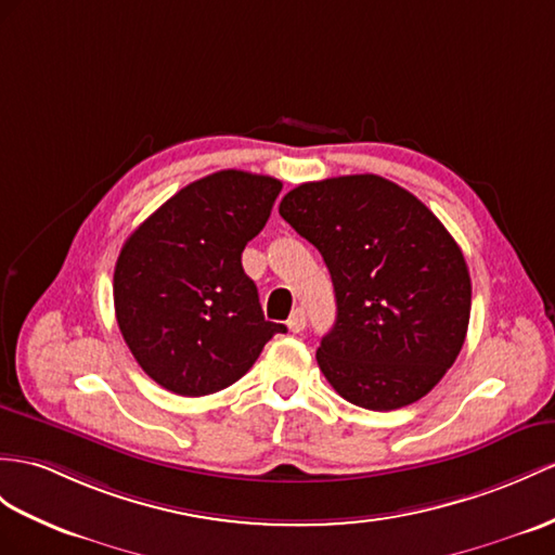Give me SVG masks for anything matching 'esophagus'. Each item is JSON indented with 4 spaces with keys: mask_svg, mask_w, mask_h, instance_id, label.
Instances as JSON below:
<instances>
[{
    "mask_svg": "<svg viewBox=\"0 0 555 555\" xmlns=\"http://www.w3.org/2000/svg\"><path fill=\"white\" fill-rule=\"evenodd\" d=\"M287 327H289V332H294V334L304 332V327H306V310H304V308H294V310H292V315H289V320H287Z\"/></svg>",
    "mask_w": 555,
    "mask_h": 555,
    "instance_id": "1",
    "label": "esophagus"
}]
</instances>
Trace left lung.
Here are the masks:
<instances>
[{"label":"left lung","instance_id":"1","mask_svg":"<svg viewBox=\"0 0 555 555\" xmlns=\"http://www.w3.org/2000/svg\"><path fill=\"white\" fill-rule=\"evenodd\" d=\"M280 216L330 268L336 322L318 364L344 400L400 410L424 398L464 346L470 275L422 199L376 173L301 183Z\"/></svg>","mask_w":555,"mask_h":555}]
</instances>
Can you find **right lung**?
<instances>
[{
	"mask_svg": "<svg viewBox=\"0 0 555 555\" xmlns=\"http://www.w3.org/2000/svg\"><path fill=\"white\" fill-rule=\"evenodd\" d=\"M282 183L223 169L181 188L129 235L115 266V315L141 370L176 396L223 390L273 334L242 268Z\"/></svg>",
	"mask_w": 555,
	"mask_h": 555,
	"instance_id": "1",
	"label": "right lung"
}]
</instances>
